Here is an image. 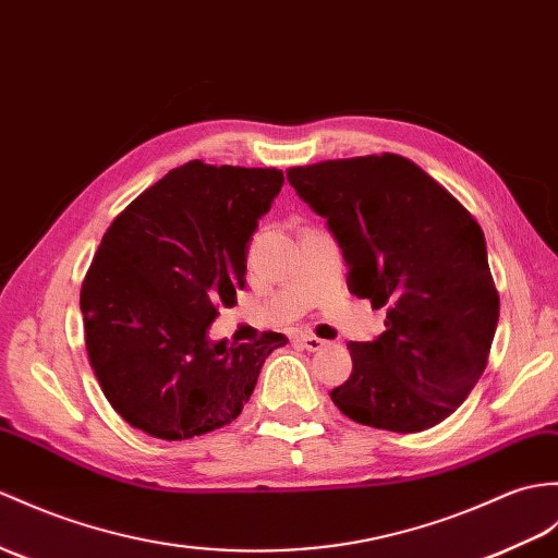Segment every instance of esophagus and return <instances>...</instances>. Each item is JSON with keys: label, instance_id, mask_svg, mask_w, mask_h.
<instances>
[{"label": "esophagus", "instance_id": "34e87169", "mask_svg": "<svg viewBox=\"0 0 558 558\" xmlns=\"http://www.w3.org/2000/svg\"><path fill=\"white\" fill-rule=\"evenodd\" d=\"M302 344L308 349V352H320V349L326 347L328 342L316 338V335H302Z\"/></svg>", "mask_w": 558, "mask_h": 558}]
</instances>
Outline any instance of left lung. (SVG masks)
Instances as JSON below:
<instances>
[{
  "label": "left lung",
  "mask_w": 558,
  "mask_h": 558,
  "mask_svg": "<svg viewBox=\"0 0 558 558\" xmlns=\"http://www.w3.org/2000/svg\"><path fill=\"white\" fill-rule=\"evenodd\" d=\"M288 180L338 240L349 292L387 308L383 335L347 344L335 407L392 433L442 423L481 380L499 320L481 226L397 154L296 166Z\"/></svg>",
  "instance_id": "left-lung-1"
}]
</instances>
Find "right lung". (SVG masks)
I'll use <instances>...</instances> for the list:
<instances>
[{
  "label": "right lung",
  "instance_id": "obj_1",
  "mask_svg": "<svg viewBox=\"0 0 558 558\" xmlns=\"http://www.w3.org/2000/svg\"><path fill=\"white\" fill-rule=\"evenodd\" d=\"M284 183L278 168L190 161L145 190L104 232L81 292L89 364L111 407L159 439L235 421L264 361L288 344L211 340L235 304L258 218Z\"/></svg>",
  "mask_w": 558,
  "mask_h": 558
}]
</instances>
